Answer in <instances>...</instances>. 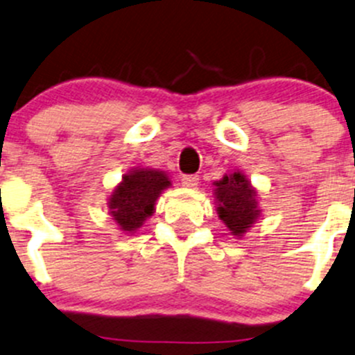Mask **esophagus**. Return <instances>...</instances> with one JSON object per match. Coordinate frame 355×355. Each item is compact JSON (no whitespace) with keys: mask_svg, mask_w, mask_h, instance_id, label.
Returning a JSON list of instances; mask_svg holds the SVG:
<instances>
[{"mask_svg":"<svg viewBox=\"0 0 355 355\" xmlns=\"http://www.w3.org/2000/svg\"><path fill=\"white\" fill-rule=\"evenodd\" d=\"M198 184H199L198 175H184V177H182V185H184V187L194 189L198 187Z\"/></svg>","mask_w":355,"mask_h":355,"instance_id":"34e87169","label":"esophagus"}]
</instances>
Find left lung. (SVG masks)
<instances>
[{
  "mask_svg": "<svg viewBox=\"0 0 355 355\" xmlns=\"http://www.w3.org/2000/svg\"><path fill=\"white\" fill-rule=\"evenodd\" d=\"M218 218L232 235L241 239L261 216L257 191L242 171H232L214 182Z\"/></svg>",
  "mask_w": 355,
  "mask_h": 355,
  "instance_id": "1",
  "label": "left lung"
}]
</instances>
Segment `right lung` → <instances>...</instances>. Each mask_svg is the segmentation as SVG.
<instances>
[{
    "label": "right lung",
    "mask_w": 355,
    "mask_h": 355,
    "mask_svg": "<svg viewBox=\"0 0 355 355\" xmlns=\"http://www.w3.org/2000/svg\"><path fill=\"white\" fill-rule=\"evenodd\" d=\"M171 187L164 171L155 168H134L121 177L108 199L111 220L125 234H135L137 228L155 213L161 192Z\"/></svg>",
    "instance_id": "1"
}]
</instances>
